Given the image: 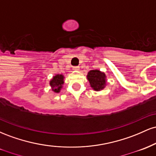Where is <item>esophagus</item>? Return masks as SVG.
Instances as JSON below:
<instances>
[{"instance_id":"obj_1","label":"esophagus","mask_w":156,"mask_h":156,"mask_svg":"<svg viewBox=\"0 0 156 156\" xmlns=\"http://www.w3.org/2000/svg\"><path fill=\"white\" fill-rule=\"evenodd\" d=\"M73 69L74 70H78V69H79V67L78 66H75V67H73Z\"/></svg>"}]
</instances>
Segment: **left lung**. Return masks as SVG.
<instances>
[{
    "label": "left lung",
    "instance_id": "8db88e82",
    "mask_svg": "<svg viewBox=\"0 0 156 156\" xmlns=\"http://www.w3.org/2000/svg\"><path fill=\"white\" fill-rule=\"evenodd\" d=\"M87 79L90 83L91 87L95 91H100L105 87V75L98 69L89 71L87 75Z\"/></svg>",
    "mask_w": 156,
    "mask_h": 156
}]
</instances>
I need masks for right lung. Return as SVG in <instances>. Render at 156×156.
I'll return each mask as SVG.
<instances>
[{
    "instance_id": "obj_1",
    "label": "right lung",
    "mask_w": 156,
    "mask_h": 156,
    "mask_svg": "<svg viewBox=\"0 0 156 156\" xmlns=\"http://www.w3.org/2000/svg\"><path fill=\"white\" fill-rule=\"evenodd\" d=\"M64 83V76L62 75H56L51 80L50 84L52 87V90L55 92H59L62 89V84Z\"/></svg>"
}]
</instances>
